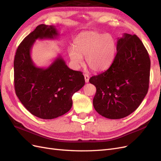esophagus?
Masks as SVG:
<instances>
[{
  "label": "esophagus",
  "instance_id": "1",
  "mask_svg": "<svg viewBox=\"0 0 161 161\" xmlns=\"http://www.w3.org/2000/svg\"><path fill=\"white\" fill-rule=\"evenodd\" d=\"M84 78H85V81L86 83L89 82V76L87 74H84Z\"/></svg>",
  "mask_w": 161,
  "mask_h": 161
}]
</instances>
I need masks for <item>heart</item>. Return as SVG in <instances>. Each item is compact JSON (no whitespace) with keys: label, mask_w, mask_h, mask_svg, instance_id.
Segmentation results:
<instances>
[{"label":"heart","mask_w":161,"mask_h":161,"mask_svg":"<svg viewBox=\"0 0 161 161\" xmlns=\"http://www.w3.org/2000/svg\"><path fill=\"white\" fill-rule=\"evenodd\" d=\"M74 48L68 50L75 67L83 64L86 57L87 66L95 72L103 71L113 62L116 52V41L110 34L88 31L80 33L74 41Z\"/></svg>","instance_id":"1"}]
</instances>
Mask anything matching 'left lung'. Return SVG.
Wrapping results in <instances>:
<instances>
[{"instance_id": "left-lung-1", "label": "left lung", "mask_w": 161, "mask_h": 161, "mask_svg": "<svg viewBox=\"0 0 161 161\" xmlns=\"http://www.w3.org/2000/svg\"><path fill=\"white\" fill-rule=\"evenodd\" d=\"M116 51L107 70L89 79L97 89L93 101L95 110L110 119L134 112L147 93L149 83V56L137 36L124 33L118 39Z\"/></svg>"}]
</instances>
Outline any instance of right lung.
<instances>
[{
    "label": "right lung",
    "instance_id": "1",
    "mask_svg": "<svg viewBox=\"0 0 161 161\" xmlns=\"http://www.w3.org/2000/svg\"><path fill=\"white\" fill-rule=\"evenodd\" d=\"M58 35L53 25H38L19 44L14 60L16 94L30 113L42 119L66 113L72 108V95L85 85L82 72L69 69L61 56L47 68L33 63L31 50L36 41Z\"/></svg>",
    "mask_w": 161,
    "mask_h": 161
}]
</instances>
